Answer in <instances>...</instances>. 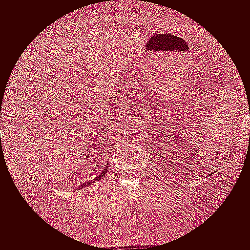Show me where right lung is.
<instances>
[{
	"instance_id": "obj_1",
	"label": "right lung",
	"mask_w": 250,
	"mask_h": 250,
	"mask_svg": "<svg viewBox=\"0 0 250 250\" xmlns=\"http://www.w3.org/2000/svg\"><path fill=\"white\" fill-rule=\"evenodd\" d=\"M106 171H107V166H106V167H104V170H103V171H102V172H101V174H98V176H97L96 178H94V180H91V181H88V182H85V183H83L81 187L83 188V187H85V186H87V187H88V186H90V184H91V183H92V182H94L95 180H96V181H98V180H100V178H102V177H103V176H105ZM79 188H80V187H79Z\"/></svg>"
}]
</instances>
